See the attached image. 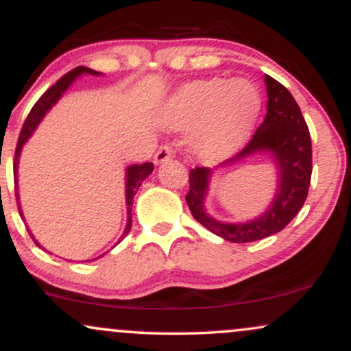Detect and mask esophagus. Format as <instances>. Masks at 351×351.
<instances>
[{
    "label": "esophagus",
    "mask_w": 351,
    "mask_h": 351,
    "mask_svg": "<svg viewBox=\"0 0 351 351\" xmlns=\"http://www.w3.org/2000/svg\"><path fill=\"white\" fill-rule=\"evenodd\" d=\"M171 158H173V150L168 147V145H163V147H160V150L156 152L155 160H153V162H155V165H162Z\"/></svg>",
    "instance_id": "esophagus-1"
}]
</instances>
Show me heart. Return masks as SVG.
<instances>
[{
    "label": "heart",
    "mask_w": 351,
    "mask_h": 351,
    "mask_svg": "<svg viewBox=\"0 0 351 351\" xmlns=\"http://www.w3.org/2000/svg\"><path fill=\"white\" fill-rule=\"evenodd\" d=\"M261 112V94L251 80L206 79L180 88L165 112V125L193 130V150L213 158L234 150Z\"/></svg>",
    "instance_id": "b5f03b06"
}]
</instances>
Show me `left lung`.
<instances>
[{"instance_id": "1", "label": "left lung", "mask_w": 351, "mask_h": 351, "mask_svg": "<svg viewBox=\"0 0 351 351\" xmlns=\"http://www.w3.org/2000/svg\"><path fill=\"white\" fill-rule=\"evenodd\" d=\"M264 80L267 88V114L251 142L213 170L201 167L189 173L186 203L193 217L213 234L229 243H254L282 231L297 216L308 195L312 176L308 127L291 92L271 75H265ZM261 152L271 156L278 176L276 193L268 209L263 215L243 223H224L213 218L204 206L212 173Z\"/></svg>"}]
</instances>
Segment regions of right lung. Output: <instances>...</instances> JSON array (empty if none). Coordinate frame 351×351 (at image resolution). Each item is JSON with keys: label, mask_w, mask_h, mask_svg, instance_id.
<instances>
[{"label": "right lung", "mask_w": 351, "mask_h": 351, "mask_svg": "<svg viewBox=\"0 0 351 351\" xmlns=\"http://www.w3.org/2000/svg\"><path fill=\"white\" fill-rule=\"evenodd\" d=\"M82 74H90V75H99L100 72L97 71H92L88 69V67H75L74 71L67 72L66 75H62L58 82L54 84L51 88H47L46 92L43 94V97L38 100V102L34 104V107L31 108L29 115H27L26 122L23 125V130H21V135H19V140H18V145H16V153H14V186H16V191H18V163H19V156H21V152H23V147L24 143L29 140V136L34 134V130L38 128V125L41 123V120L46 117L47 112L51 110L52 106H56L58 104V100L62 97L64 92L67 90L72 86V82H74L75 79L80 77ZM153 171V163H142V165H130V167L125 170V201H127V226H125V231L123 234L120 236L119 243L123 239L125 236L130 232L132 229V206H134V196L136 195V191H138L140 184L143 183L145 178H147L148 175H152ZM16 201H18V208H19V215H21L23 221H24V216H23V211H21V204H19V193H16ZM29 231V229H27ZM31 237L34 239L33 232L29 231ZM34 243L39 245V247H43L41 244L38 243V241L34 239ZM117 243V244H119ZM106 254V252H104ZM102 254V256H104ZM100 256V257H102Z\"/></svg>", "instance_id": "1"}]
</instances>
